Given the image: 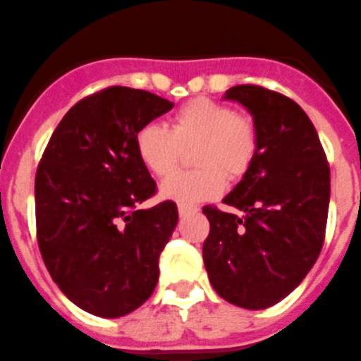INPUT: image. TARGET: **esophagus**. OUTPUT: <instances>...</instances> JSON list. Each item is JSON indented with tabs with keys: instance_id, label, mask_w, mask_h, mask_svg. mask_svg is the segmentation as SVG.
Segmentation results:
<instances>
[{
	"instance_id": "1",
	"label": "esophagus",
	"mask_w": 361,
	"mask_h": 361,
	"mask_svg": "<svg viewBox=\"0 0 361 361\" xmlns=\"http://www.w3.org/2000/svg\"><path fill=\"white\" fill-rule=\"evenodd\" d=\"M192 210L193 208H188V206H178V215H180V217H186Z\"/></svg>"
}]
</instances>
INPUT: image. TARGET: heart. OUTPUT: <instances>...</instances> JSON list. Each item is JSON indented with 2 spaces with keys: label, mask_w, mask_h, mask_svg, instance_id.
I'll return each instance as SVG.
<instances>
[{
  "label": "heart",
  "mask_w": 361,
  "mask_h": 361,
  "mask_svg": "<svg viewBox=\"0 0 361 361\" xmlns=\"http://www.w3.org/2000/svg\"><path fill=\"white\" fill-rule=\"evenodd\" d=\"M193 146V162L201 169L178 171L160 186V197L178 206H193L221 195L226 186L224 173L241 177L254 160L257 135L250 120L210 98H193L184 104L169 118V129L146 124L135 135L138 159L157 177L171 173L183 149Z\"/></svg>",
  "instance_id": "1"
}]
</instances>
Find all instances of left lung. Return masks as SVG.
Returning <instances> with one entry per match:
<instances>
[{"label":"left lung","instance_id":"left-lung-1","mask_svg":"<svg viewBox=\"0 0 361 361\" xmlns=\"http://www.w3.org/2000/svg\"><path fill=\"white\" fill-rule=\"evenodd\" d=\"M223 98L250 113L257 149L223 199L241 217L202 208L210 221L202 259L223 300L269 309L303 281L322 252L331 169L312 122L294 100L259 85H235Z\"/></svg>","mask_w":361,"mask_h":361}]
</instances>
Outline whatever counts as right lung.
<instances>
[{
  "mask_svg": "<svg viewBox=\"0 0 361 361\" xmlns=\"http://www.w3.org/2000/svg\"><path fill=\"white\" fill-rule=\"evenodd\" d=\"M173 102L107 87L67 111L34 183L43 263L76 307L100 318L133 312L153 294L159 257L178 221L175 202L138 208L157 190L135 135Z\"/></svg>",
  "mask_w": 361,
  "mask_h": 361,
  "instance_id": "1",
  "label": "right lung"
}]
</instances>
